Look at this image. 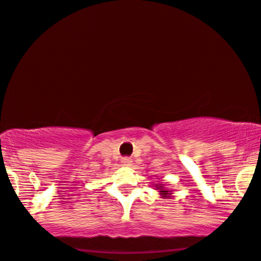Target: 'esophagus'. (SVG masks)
<instances>
[{"mask_svg": "<svg viewBox=\"0 0 261 261\" xmlns=\"http://www.w3.org/2000/svg\"><path fill=\"white\" fill-rule=\"evenodd\" d=\"M121 165L124 166V167H130V166H133V161H131V159H128V157H125V159L121 160Z\"/></svg>", "mask_w": 261, "mask_h": 261, "instance_id": "esophagus-1", "label": "esophagus"}]
</instances>
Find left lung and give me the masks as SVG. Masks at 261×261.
Wrapping results in <instances>:
<instances>
[{
  "mask_svg": "<svg viewBox=\"0 0 261 261\" xmlns=\"http://www.w3.org/2000/svg\"><path fill=\"white\" fill-rule=\"evenodd\" d=\"M153 187L154 190L160 192V196H161V198H171L172 197V191L168 190L167 187H166V183L163 182H159V183H153Z\"/></svg>",
  "mask_w": 261,
  "mask_h": 261,
  "instance_id": "left-lung-1",
  "label": "left lung"
}]
</instances>
